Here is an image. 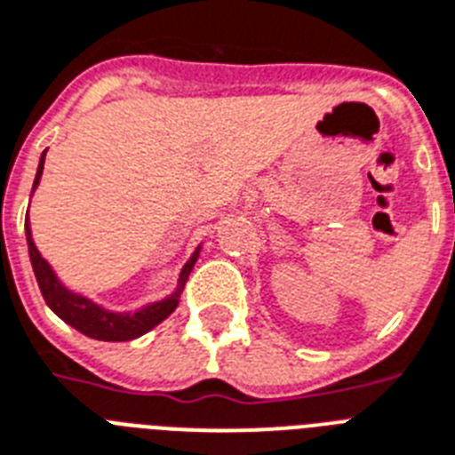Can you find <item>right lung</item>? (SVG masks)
<instances>
[{"mask_svg":"<svg viewBox=\"0 0 455 455\" xmlns=\"http://www.w3.org/2000/svg\"><path fill=\"white\" fill-rule=\"evenodd\" d=\"M44 156L46 151L39 158V168H36L35 184H32V191L36 189V184L42 180L44 172ZM25 234H28V250H29V261H32V268H35V278L39 283V290H42L44 301L48 304V308L55 313V315L65 320L68 324H72L74 330H79L81 334L91 336V339H98V341H132L138 336L147 334L149 330H154L158 323H164L170 313L175 311L177 304H180V294H182L187 280H189V273L194 268L198 254H201V247H196V252L191 254V259L184 264V268L180 271V280H177V290L170 294V297L161 299V301H154V304L142 306L140 311L135 313H114L107 311L102 306H98L91 299L81 297L76 291L68 290L62 285L58 275L53 273L51 264L44 259L39 250H36L35 240H32V231H29V221L25 224Z\"/></svg>","mask_w":455,"mask_h":455,"instance_id":"1","label":"right lung"}]
</instances>
